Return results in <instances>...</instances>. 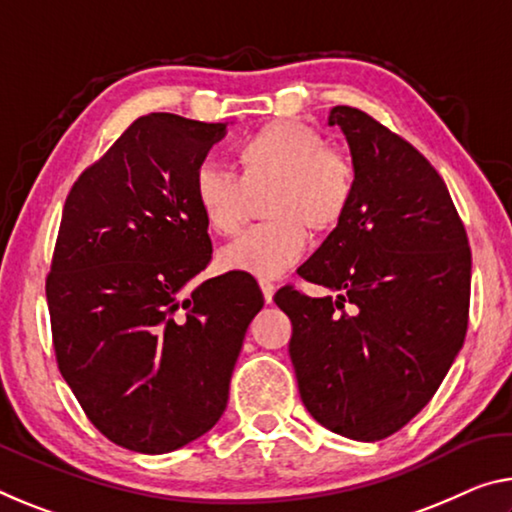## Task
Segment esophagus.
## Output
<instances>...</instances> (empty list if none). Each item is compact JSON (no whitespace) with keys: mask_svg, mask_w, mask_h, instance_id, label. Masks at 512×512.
<instances>
[{"mask_svg":"<svg viewBox=\"0 0 512 512\" xmlns=\"http://www.w3.org/2000/svg\"><path fill=\"white\" fill-rule=\"evenodd\" d=\"M259 287H262V294H264L266 303H271L273 294H275V285H273V282H269V280H259Z\"/></svg>","mask_w":512,"mask_h":512,"instance_id":"esophagus-1","label":"esophagus"}]
</instances>
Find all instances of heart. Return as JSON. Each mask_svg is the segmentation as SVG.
<instances>
[{
  "label": "heart",
  "mask_w": 512,
  "mask_h": 512,
  "mask_svg": "<svg viewBox=\"0 0 512 512\" xmlns=\"http://www.w3.org/2000/svg\"><path fill=\"white\" fill-rule=\"evenodd\" d=\"M243 175L216 159L200 161L193 198L218 234L237 232L246 218L250 189L275 182L271 221L250 225L218 253L225 271L278 278L307 255L312 227H328L346 212L355 168L346 154L326 148L314 129L278 120L243 139L237 148Z\"/></svg>",
  "instance_id": "1"
}]
</instances>
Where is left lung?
<instances>
[{
  "label": "left lung",
  "mask_w": 512,
  "mask_h": 512,
  "mask_svg": "<svg viewBox=\"0 0 512 512\" xmlns=\"http://www.w3.org/2000/svg\"><path fill=\"white\" fill-rule=\"evenodd\" d=\"M355 168L346 212L300 266L337 296L282 287L298 392L328 431L376 442L433 399L465 342L472 285L467 232L419 150L369 113L335 107Z\"/></svg>",
  "instance_id": "8db88e82"
}]
</instances>
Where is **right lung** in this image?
I'll return each instance as SVG.
<instances>
[{"label":"right lung","instance_id":"1","mask_svg":"<svg viewBox=\"0 0 512 512\" xmlns=\"http://www.w3.org/2000/svg\"><path fill=\"white\" fill-rule=\"evenodd\" d=\"M227 123L134 120L79 175L47 275L56 362L104 437L168 453L221 419L257 282L239 271L191 287L212 259L193 173Z\"/></svg>","mask_w":512,"mask_h":512}]
</instances>
